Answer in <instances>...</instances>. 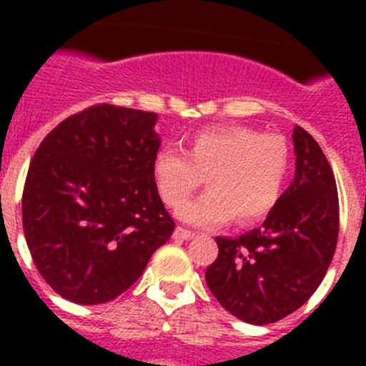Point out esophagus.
Returning a JSON list of instances; mask_svg holds the SVG:
<instances>
[{
    "mask_svg": "<svg viewBox=\"0 0 366 366\" xmlns=\"http://www.w3.org/2000/svg\"><path fill=\"white\" fill-rule=\"evenodd\" d=\"M174 236H176V238H179V240H190V238H194V236H196V232L189 231V229H183V227H176Z\"/></svg>",
    "mask_w": 366,
    "mask_h": 366,
    "instance_id": "obj_1",
    "label": "esophagus"
}]
</instances>
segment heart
I'll use <instances>...</instances> for the list:
<instances>
[{
	"label": "heart",
	"instance_id": "obj_1",
	"mask_svg": "<svg viewBox=\"0 0 366 366\" xmlns=\"http://www.w3.org/2000/svg\"><path fill=\"white\" fill-rule=\"evenodd\" d=\"M290 154L282 139L247 126H223L190 135L187 154L159 150L152 161L155 187L177 207L201 186L212 190L179 207L177 216L198 227H218L236 216L251 223L273 211L282 192Z\"/></svg>",
	"mask_w": 366,
	"mask_h": 366
}]
</instances>
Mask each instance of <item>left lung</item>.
Listing matches in <instances>:
<instances>
[{
	"instance_id": "left-lung-1",
	"label": "left lung",
	"mask_w": 366,
	"mask_h": 366,
	"mask_svg": "<svg viewBox=\"0 0 366 366\" xmlns=\"http://www.w3.org/2000/svg\"><path fill=\"white\" fill-rule=\"evenodd\" d=\"M295 179L262 227L216 238L207 286L249 325L277 322L299 310L325 279L339 236L337 185L315 139L295 126Z\"/></svg>"
}]
</instances>
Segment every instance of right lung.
Segmentation results:
<instances>
[{"instance_id": "1", "label": "right lung", "mask_w": 366, "mask_h": 366, "mask_svg": "<svg viewBox=\"0 0 366 366\" xmlns=\"http://www.w3.org/2000/svg\"><path fill=\"white\" fill-rule=\"evenodd\" d=\"M157 113L97 104L47 134L21 198L32 262L64 299L102 304L143 274L176 223L152 174Z\"/></svg>"}]
</instances>
